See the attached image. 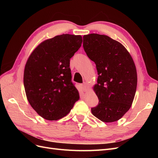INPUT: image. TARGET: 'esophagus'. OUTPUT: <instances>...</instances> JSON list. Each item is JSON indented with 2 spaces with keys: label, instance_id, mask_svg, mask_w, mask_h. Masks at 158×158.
Wrapping results in <instances>:
<instances>
[{
  "label": "esophagus",
  "instance_id": "1",
  "mask_svg": "<svg viewBox=\"0 0 158 158\" xmlns=\"http://www.w3.org/2000/svg\"><path fill=\"white\" fill-rule=\"evenodd\" d=\"M81 87H82V90L84 91V92H85V91L87 90V88H88V86H87V84L84 82L83 84H82V85H81Z\"/></svg>",
  "mask_w": 158,
  "mask_h": 158
}]
</instances>
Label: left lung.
Here are the masks:
<instances>
[{"label": "left lung", "instance_id": "8db88e82", "mask_svg": "<svg viewBox=\"0 0 158 158\" xmlns=\"http://www.w3.org/2000/svg\"><path fill=\"white\" fill-rule=\"evenodd\" d=\"M86 55L94 61L98 78L94 90L99 99L91 109L105 123L119 120L131 108L137 86L135 64L121 43L105 35L91 33L83 37Z\"/></svg>", "mask_w": 158, "mask_h": 158}]
</instances>
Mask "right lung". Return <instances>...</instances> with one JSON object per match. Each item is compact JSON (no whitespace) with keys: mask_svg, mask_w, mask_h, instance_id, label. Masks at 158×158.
<instances>
[{"mask_svg":"<svg viewBox=\"0 0 158 158\" xmlns=\"http://www.w3.org/2000/svg\"><path fill=\"white\" fill-rule=\"evenodd\" d=\"M82 43L81 35H56L41 43L26 62L23 85L27 99L47 120L65 117L80 98L71 81L70 59Z\"/></svg>","mask_w":158,"mask_h":158,"instance_id":"right-lung-1","label":"right lung"}]
</instances>
